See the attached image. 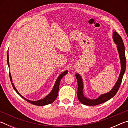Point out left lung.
I'll return each mask as SVG.
<instances>
[{"label": "left lung", "instance_id": "left-lung-1", "mask_svg": "<svg viewBox=\"0 0 128 128\" xmlns=\"http://www.w3.org/2000/svg\"><path fill=\"white\" fill-rule=\"evenodd\" d=\"M113 39L114 43L117 44V48L120 56L121 62V72L120 76L118 80V81L114 85L112 89L106 94L101 95L100 96L95 99H90L85 96H84L83 94V82L81 77L78 74H76L77 83H78V90H77V96L79 101L83 104L86 106H96L100 104L106 102V101L111 99L114 97L118 92V88H120L121 82H122V77L126 69V58H125V47L122 38L121 36L117 33L114 32L113 33Z\"/></svg>", "mask_w": 128, "mask_h": 128}]
</instances>
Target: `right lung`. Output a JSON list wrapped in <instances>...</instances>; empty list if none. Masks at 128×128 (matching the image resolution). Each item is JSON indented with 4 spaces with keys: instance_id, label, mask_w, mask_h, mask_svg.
Returning <instances> with one entry per match:
<instances>
[{
    "instance_id": "add662e5",
    "label": "right lung",
    "mask_w": 128,
    "mask_h": 128,
    "mask_svg": "<svg viewBox=\"0 0 128 128\" xmlns=\"http://www.w3.org/2000/svg\"><path fill=\"white\" fill-rule=\"evenodd\" d=\"M7 62H8V66L10 67L8 52H7ZM67 73H68V70H66V71H64L63 73H62L61 74L59 75V76L58 77L57 80H56L55 85H54V88H52V91L48 95H47L44 99H40V100H36V101H32V100H28V99L25 98L24 97L22 96V95H21L20 94V93L18 92V91L17 90L16 88L14 87V84L12 83V77H11V74H10V73L9 72L10 80V81H11V82H12V85L13 86V88H14V90L16 91L17 94L20 95V96L22 97V98L24 99H25V100H26L29 103L32 104L36 105V106H45V105L49 104H51L52 103H53L55 101V100L56 99V98H57L58 95V92H59V88L60 81H61V80L62 78V77L64 76Z\"/></svg>"
}]
</instances>
